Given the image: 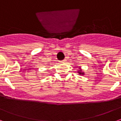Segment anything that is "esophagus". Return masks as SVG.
Segmentation results:
<instances>
[{
  "label": "esophagus",
  "mask_w": 121,
  "mask_h": 121,
  "mask_svg": "<svg viewBox=\"0 0 121 121\" xmlns=\"http://www.w3.org/2000/svg\"><path fill=\"white\" fill-rule=\"evenodd\" d=\"M66 62V60H63L61 61V63H65Z\"/></svg>",
  "instance_id": "esophagus-1"
}]
</instances>
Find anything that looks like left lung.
I'll use <instances>...</instances> for the list:
<instances>
[{
	"instance_id": "8db88e82",
	"label": "left lung",
	"mask_w": 121,
	"mask_h": 121,
	"mask_svg": "<svg viewBox=\"0 0 121 121\" xmlns=\"http://www.w3.org/2000/svg\"><path fill=\"white\" fill-rule=\"evenodd\" d=\"M79 74H83V73H81V70L80 71V72H79Z\"/></svg>"
}]
</instances>
